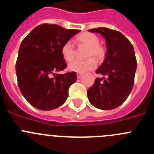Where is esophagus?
Returning <instances> with one entry per match:
<instances>
[{
	"mask_svg": "<svg viewBox=\"0 0 154 154\" xmlns=\"http://www.w3.org/2000/svg\"><path fill=\"white\" fill-rule=\"evenodd\" d=\"M82 76V73H77V78L81 79Z\"/></svg>",
	"mask_w": 154,
	"mask_h": 154,
	"instance_id": "esophagus-1",
	"label": "esophagus"
}]
</instances>
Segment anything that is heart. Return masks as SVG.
<instances>
[{"label":"heart","instance_id":"heart-1","mask_svg":"<svg viewBox=\"0 0 154 154\" xmlns=\"http://www.w3.org/2000/svg\"><path fill=\"white\" fill-rule=\"evenodd\" d=\"M76 40L79 44L87 46L86 57H93L97 60H102L105 55V49L99 45V39L96 35L91 33H82L76 37ZM61 53L63 58L70 62L75 57V46L72 41H67L63 45ZM96 63L92 58L86 60H74L69 65V69L75 72L82 73L94 69Z\"/></svg>","mask_w":154,"mask_h":154}]
</instances>
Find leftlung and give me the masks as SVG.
<instances>
[{
  "label": "left lung",
  "mask_w": 154,
  "mask_h": 154,
  "mask_svg": "<svg viewBox=\"0 0 154 154\" xmlns=\"http://www.w3.org/2000/svg\"><path fill=\"white\" fill-rule=\"evenodd\" d=\"M88 31L100 33L106 43L105 60L96 70V73L104 77L97 78L88 88V100L99 109H114L125 102L133 88L137 69L133 45L122 33L114 29L98 27Z\"/></svg>",
  "instance_id": "obj_1"
}]
</instances>
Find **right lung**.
Segmentation results:
<instances>
[{"label":"right lung","mask_w":154,"mask_h":154,"mask_svg":"<svg viewBox=\"0 0 154 154\" xmlns=\"http://www.w3.org/2000/svg\"><path fill=\"white\" fill-rule=\"evenodd\" d=\"M80 31L45 23L35 27L21 43L16 63L18 86L34 108L49 111L67 99L69 88L77 80L76 73L55 76V72L67 66L61 53L63 45Z\"/></svg>","instance_id":"right-lung-1"}]
</instances>
